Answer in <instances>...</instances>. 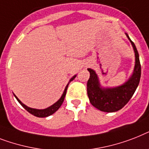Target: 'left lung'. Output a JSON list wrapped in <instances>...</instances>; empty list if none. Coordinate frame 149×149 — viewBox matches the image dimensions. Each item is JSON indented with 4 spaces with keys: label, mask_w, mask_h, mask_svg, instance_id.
I'll return each mask as SVG.
<instances>
[{
    "label": "left lung",
    "mask_w": 149,
    "mask_h": 149,
    "mask_svg": "<svg viewBox=\"0 0 149 149\" xmlns=\"http://www.w3.org/2000/svg\"><path fill=\"white\" fill-rule=\"evenodd\" d=\"M126 36L133 47L135 55V65L133 74L126 83L115 88L102 89L95 71L88 69V71L90 73V77L87 82V94L89 102L94 107L102 112H116L123 108L132 97L139 83L141 78L139 56L135 43L131 40L127 33Z\"/></svg>",
    "instance_id": "left-lung-1"
}]
</instances>
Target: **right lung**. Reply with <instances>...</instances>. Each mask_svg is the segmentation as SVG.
<instances>
[{
	"label": "right lung",
	"mask_w": 149,
	"mask_h": 149,
	"mask_svg": "<svg viewBox=\"0 0 149 149\" xmlns=\"http://www.w3.org/2000/svg\"><path fill=\"white\" fill-rule=\"evenodd\" d=\"M76 77H77V76H74V77H72V78H71V79L70 80V82H71L72 80H73ZM68 86H69V83L67 84V86H66V88H65V90H64L62 96H61V98H60V100H58L57 102H56V103H54V105H52L51 106H49V107L45 109H36L30 108V107L25 106L24 104H23L22 102H20V100H19V99H18V98L15 95H14V96H15L16 99H17V100L18 102H20V105H21V106H22L23 107H24V108L25 109L26 111H27V112H30L31 114L33 115V116H37V117H41V118H42V117H47V116H50V115L54 114V112H55L56 111H57V110L59 109V108H60V106H61L62 103L63 102L64 98H65V96H66V90H67Z\"/></svg>",
	"instance_id": "add662e5"
}]
</instances>
